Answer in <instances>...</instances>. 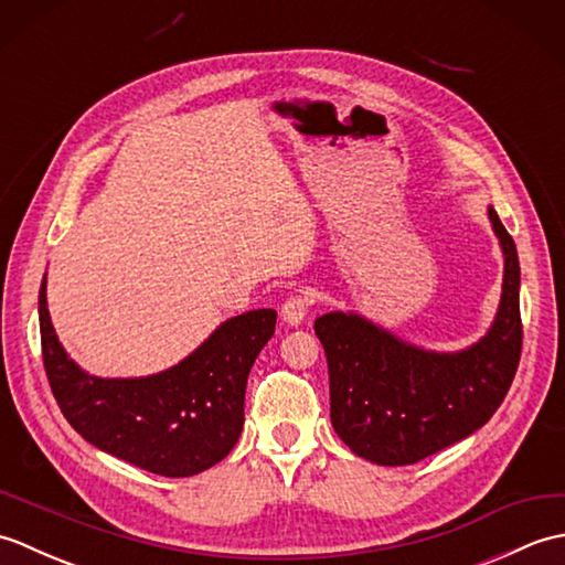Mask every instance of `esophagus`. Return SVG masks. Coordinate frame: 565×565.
<instances>
[{
  "label": "esophagus",
  "mask_w": 565,
  "mask_h": 565,
  "mask_svg": "<svg viewBox=\"0 0 565 565\" xmlns=\"http://www.w3.org/2000/svg\"><path fill=\"white\" fill-rule=\"evenodd\" d=\"M308 308H310V298L308 294H296V296H289L281 306V318L286 326H301V322L306 320L308 316Z\"/></svg>",
  "instance_id": "esophagus-1"
}]
</instances>
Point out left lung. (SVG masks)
<instances>
[{
    "label": "left lung",
    "instance_id": "1",
    "mask_svg": "<svg viewBox=\"0 0 565 565\" xmlns=\"http://www.w3.org/2000/svg\"><path fill=\"white\" fill-rule=\"evenodd\" d=\"M505 259L495 318L478 342L437 352L407 342L354 310L316 318L330 374V419L362 459L407 466L481 429L505 401L522 352L520 259L488 206Z\"/></svg>",
    "mask_w": 565,
    "mask_h": 565
}]
</instances>
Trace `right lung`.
I'll return each mask as SVG.
<instances>
[{"label":"right lung","mask_w":565,"mask_h":565,"mask_svg":"<svg viewBox=\"0 0 565 565\" xmlns=\"http://www.w3.org/2000/svg\"><path fill=\"white\" fill-rule=\"evenodd\" d=\"M45 276L39 294L43 364L75 431L116 459L167 478L196 476L233 451L245 425L249 369L271 340L276 310L227 318L158 374L104 379L84 371L57 340Z\"/></svg>","instance_id":"add662e5"}]
</instances>
